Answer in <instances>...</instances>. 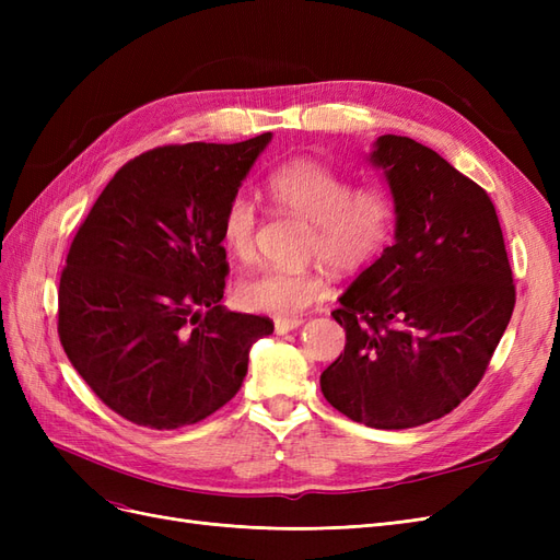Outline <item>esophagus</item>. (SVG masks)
Wrapping results in <instances>:
<instances>
[{
    "label": "esophagus",
    "instance_id": "1",
    "mask_svg": "<svg viewBox=\"0 0 560 560\" xmlns=\"http://www.w3.org/2000/svg\"><path fill=\"white\" fill-rule=\"evenodd\" d=\"M303 325L301 317H276V334H287L294 331Z\"/></svg>",
    "mask_w": 560,
    "mask_h": 560
}]
</instances>
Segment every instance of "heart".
I'll return each instance as SVG.
<instances>
[{
	"label": "heart",
	"instance_id": "1",
	"mask_svg": "<svg viewBox=\"0 0 560 560\" xmlns=\"http://www.w3.org/2000/svg\"><path fill=\"white\" fill-rule=\"evenodd\" d=\"M273 206L313 224L311 254L334 270H358L381 257L397 226L395 196L383 184H358L315 159H292L268 175ZM219 238L235 259L249 261L257 241V210L243 196L229 200ZM327 296L315 270L268 268L241 282L238 301L247 311L294 317Z\"/></svg>",
	"mask_w": 560,
	"mask_h": 560
}]
</instances>
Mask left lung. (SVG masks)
<instances>
[{
    "label": "left lung",
    "instance_id": "1",
    "mask_svg": "<svg viewBox=\"0 0 560 560\" xmlns=\"http://www.w3.org/2000/svg\"><path fill=\"white\" fill-rule=\"evenodd\" d=\"M369 163L397 202L395 243L338 296L346 350L319 387L354 422L406 430L451 413L479 385L516 292L479 184L399 135H381Z\"/></svg>",
    "mask_w": 560,
    "mask_h": 560
}]
</instances>
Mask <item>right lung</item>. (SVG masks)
<instances>
[{
	"instance_id": "obj_1",
	"label": "right lung",
	"mask_w": 560,
	"mask_h": 560,
	"mask_svg": "<svg viewBox=\"0 0 560 560\" xmlns=\"http://www.w3.org/2000/svg\"><path fill=\"white\" fill-rule=\"evenodd\" d=\"M273 132L132 159L74 235L58 290L60 343L79 376L135 425L177 430L238 393L249 348L273 334L222 303L219 224Z\"/></svg>"
}]
</instances>
